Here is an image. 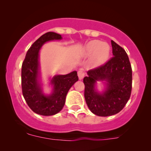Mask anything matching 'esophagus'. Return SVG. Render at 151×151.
<instances>
[{
	"mask_svg": "<svg viewBox=\"0 0 151 151\" xmlns=\"http://www.w3.org/2000/svg\"><path fill=\"white\" fill-rule=\"evenodd\" d=\"M78 77H79V79L80 80H82V79H83V77H85V72L84 71H83V70H80V71H78Z\"/></svg>",
	"mask_w": 151,
	"mask_h": 151,
	"instance_id": "obj_1",
	"label": "esophagus"
}]
</instances>
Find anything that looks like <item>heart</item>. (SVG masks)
Here are the masks:
<instances>
[{
  "instance_id": "obj_1",
  "label": "heart",
  "mask_w": 151,
  "mask_h": 151,
  "mask_svg": "<svg viewBox=\"0 0 151 151\" xmlns=\"http://www.w3.org/2000/svg\"><path fill=\"white\" fill-rule=\"evenodd\" d=\"M110 48L106 43L99 41H91L86 45L85 53L86 55H93V61L96 66L103 64L106 61L109 55Z\"/></svg>"
}]
</instances>
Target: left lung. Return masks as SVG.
Wrapping results in <instances>:
<instances>
[{"label":"left lung","instance_id":"1","mask_svg":"<svg viewBox=\"0 0 151 151\" xmlns=\"http://www.w3.org/2000/svg\"><path fill=\"white\" fill-rule=\"evenodd\" d=\"M113 56L101 66L88 71L85 77V99L90 110L99 116H109L121 111L132 93V69L127 53L120 45L111 41ZM97 80L108 82V88L102 94L97 93Z\"/></svg>","mask_w":151,"mask_h":151}]
</instances>
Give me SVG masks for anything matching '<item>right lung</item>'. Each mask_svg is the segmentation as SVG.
Wrapping results in <instances>:
<instances>
[{
	"label": "right lung",
	"mask_w": 151,
	"mask_h": 151,
	"mask_svg": "<svg viewBox=\"0 0 151 151\" xmlns=\"http://www.w3.org/2000/svg\"><path fill=\"white\" fill-rule=\"evenodd\" d=\"M61 39L60 34L54 32L45 33L29 48L22 62L21 71L22 95L29 107L41 115L50 116L60 112L64 106L68 90L79 79L76 71L66 75L55 76L51 80L53 85L52 93L45 96L42 93L38 83L39 51L46 42Z\"/></svg>",
	"instance_id": "1"
}]
</instances>
